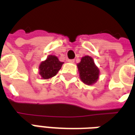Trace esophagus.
Returning <instances> with one entry per match:
<instances>
[{"label":"esophagus","instance_id":"1","mask_svg":"<svg viewBox=\"0 0 135 135\" xmlns=\"http://www.w3.org/2000/svg\"><path fill=\"white\" fill-rule=\"evenodd\" d=\"M68 62H70V63H74V62H75L74 59H68Z\"/></svg>","mask_w":135,"mask_h":135}]
</instances>
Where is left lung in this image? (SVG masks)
Wrapping results in <instances>:
<instances>
[{
    "instance_id": "left-lung-1",
    "label": "left lung",
    "mask_w": 135,
    "mask_h": 135,
    "mask_svg": "<svg viewBox=\"0 0 135 135\" xmlns=\"http://www.w3.org/2000/svg\"><path fill=\"white\" fill-rule=\"evenodd\" d=\"M80 78L86 84H93L98 79L99 70L95 66L93 58L89 56H85L81 59L78 65Z\"/></svg>"
}]
</instances>
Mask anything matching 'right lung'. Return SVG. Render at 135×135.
<instances>
[{
  "label": "right lung",
  "mask_w": 135,
  "mask_h": 135,
  "mask_svg": "<svg viewBox=\"0 0 135 135\" xmlns=\"http://www.w3.org/2000/svg\"><path fill=\"white\" fill-rule=\"evenodd\" d=\"M63 62H60L55 56L50 55L40 65V74L42 79H48L56 76L61 69Z\"/></svg>",
  "instance_id": "add662e5"
}]
</instances>
